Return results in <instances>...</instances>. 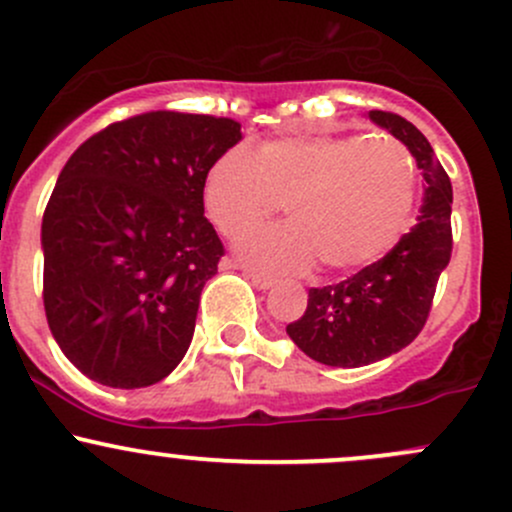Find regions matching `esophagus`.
I'll return each instance as SVG.
<instances>
[{
  "label": "esophagus",
  "mask_w": 512,
  "mask_h": 512,
  "mask_svg": "<svg viewBox=\"0 0 512 512\" xmlns=\"http://www.w3.org/2000/svg\"><path fill=\"white\" fill-rule=\"evenodd\" d=\"M246 273H249L251 283H254L256 288H261V290H271V288H276V278L263 276V273H256V271H246Z\"/></svg>",
  "instance_id": "34e87169"
}]
</instances>
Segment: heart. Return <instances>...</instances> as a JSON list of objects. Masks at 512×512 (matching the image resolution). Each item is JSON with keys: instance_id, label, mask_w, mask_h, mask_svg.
I'll list each match as a JSON object with an SVG mask.
<instances>
[{"instance_id": "obj_1", "label": "heart", "mask_w": 512, "mask_h": 512, "mask_svg": "<svg viewBox=\"0 0 512 512\" xmlns=\"http://www.w3.org/2000/svg\"><path fill=\"white\" fill-rule=\"evenodd\" d=\"M417 195L410 151L388 136H290L251 158L232 148L205 180V210L239 239L286 202L291 222L246 236L239 254L271 273H302L317 263L354 271L383 256L408 224Z\"/></svg>"}]
</instances>
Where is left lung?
I'll return each instance as SVG.
<instances>
[{"label":"left lung","instance_id":"obj_1","mask_svg":"<svg viewBox=\"0 0 512 512\" xmlns=\"http://www.w3.org/2000/svg\"><path fill=\"white\" fill-rule=\"evenodd\" d=\"M408 146L425 178L417 224L381 261L337 285L310 288L307 310L288 334L324 366L356 368L405 349L425 327L434 290L452 258V183L434 158L430 141L400 114L368 112Z\"/></svg>","mask_w":512,"mask_h":512}]
</instances>
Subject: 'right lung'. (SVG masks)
<instances>
[{
	"instance_id": "obj_1",
	"label": "right lung",
	"mask_w": 512,
	"mask_h": 512,
	"mask_svg": "<svg viewBox=\"0 0 512 512\" xmlns=\"http://www.w3.org/2000/svg\"><path fill=\"white\" fill-rule=\"evenodd\" d=\"M241 141L227 117L146 112L109 124L60 170L43 212V307L70 364L146 388L183 361L224 246L205 180Z\"/></svg>"
}]
</instances>
